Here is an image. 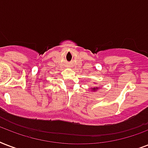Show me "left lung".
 Returning a JSON list of instances; mask_svg holds the SVG:
<instances>
[{"label":"left lung","instance_id":"1","mask_svg":"<svg viewBox=\"0 0 148 148\" xmlns=\"http://www.w3.org/2000/svg\"><path fill=\"white\" fill-rule=\"evenodd\" d=\"M93 90H96V88H93Z\"/></svg>","mask_w":148,"mask_h":148}]
</instances>
